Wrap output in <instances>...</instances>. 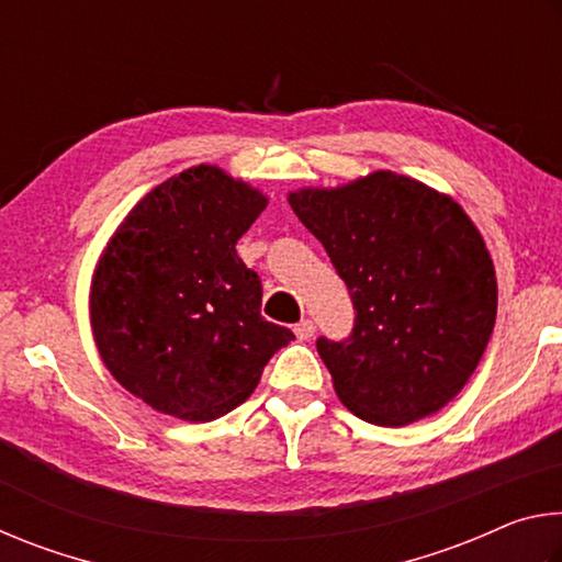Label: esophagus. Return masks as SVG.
I'll return each instance as SVG.
<instances>
[{"label": "esophagus", "mask_w": 562, "mask_h": 562, "mask_svg": "<svg viewBox=\"0 0 562 562\" xmlns=\"http://www.w3.org/2000/svg\"><path fill=\"white\" fill-rule=\"evenodd\" d=\"M315 322L312 319H302L300 325H294V335H297V339H312L315 337Z\"/></svg>", "instance_id": "1"}]
</instances>
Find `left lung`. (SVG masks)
<instances>
[{"instance_id":"left-lung-1","label":"left lung","mask_w":562,"mask_h":562,"mask_svg":"<svg viewBox=\"0 0 562 562\" xmlns=\"http://www.w3.org/2000/svg\"><path fill=\"white\" fill-rule=\"evenodd\" d=\"M347 282V341L317 339L339 402L376 426H406L461 392L496 325L498 282L463 207L422 180L374 170L288 195Z\"/></svg>"}]
</instances>
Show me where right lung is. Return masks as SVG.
I'll return each mask as SVG.
<instances>
[{"label":"right lung","mask_w":562,"mask_h":562,"mask_svg":"<svg viewBox=\"0 0 562 562\" xmlns=\"http://www.w3.org/2000/svg\"><path fill=\"white\" fill-rule=\"evenodd\" d=\"M268 195L201 164L131 207L91 278L99 357L140 402L183 422H213L258 386L274 351L294 339L262 317L258 274L235 243Z\"/></svg>","instance_id":"1"}]
</instances>
